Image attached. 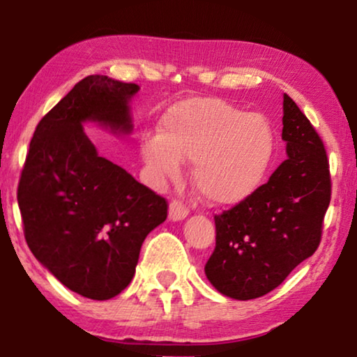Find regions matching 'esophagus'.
Returning a JSON list of instances; mask_svg holds the SVG:
<instances>
[{
	"mask_svg": "<svg viewBox=\"0 0 357 357\" xmlns=\"http://www.w3.org/2000/svg\"><path fill=\"white\" fill-rule=\"evenodd\" d=\"M190 209L180 201H172L169 206V219L170 220H183L188 215Z\"/></svg>",
	"mask_w": 357,
	"mask_h": 357,
	"instance_id": "34e87169",
	"label": "esophagus"
}]
</instances>
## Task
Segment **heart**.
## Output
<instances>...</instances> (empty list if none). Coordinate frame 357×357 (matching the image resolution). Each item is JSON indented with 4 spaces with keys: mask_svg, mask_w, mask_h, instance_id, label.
Segmentation results:
<instances>
[{
    "mask_svg": "<svg viewBox=\"0 0 357 357\" xmlns=\"http://www.w3.org/2000/svg\"><path fill=\"white\" fill-rule=\"evenodd\" d=\"M161 133L143 138L142 156L156 178H177L195 162L193 183L211 204L234 206L255 193L273 156V132L261 114H245L220 98H193L170 107Z\"/></svg>",
    "mask_w": 357,
    "mask_h": 357,
    "instance_id": "obj_1",
    "label": "heart"
}]
</instances>
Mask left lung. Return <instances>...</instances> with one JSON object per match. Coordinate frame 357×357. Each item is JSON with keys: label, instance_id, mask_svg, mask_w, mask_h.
I'll return each mask as SVG.
<instances>
[{"label": "left lung", "instance_id": "obj_1", "mask_svg": "<svg viewBox=\"0 0 357 357\" xmlns=\"http://www.w3.org/2000/svg\"><path fill=\"white\" fill-rule=\"evenodd\" d=\"M288 158L250 198L219 215L204 272L217 291L246 301L277 288L316 252L332 180L324 143L309 119L283 95Z\"/></svg>", "mask_w": 357, "mask_h": 357}]
</instances>
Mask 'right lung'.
<instances>
[{
	"label": "right lung",
	"mask_w": 357,
	"mask_h": 357,
	"mask_svg": "<svg viewBox=\"0 0 357 357\" xmlns=\"http://www.w3.org/2000/svg\"><path fill=\"white\" fill-rule=\"evenodd\" d=\"M138 90L107 75L80 80L38 122L17 187L30 251L64 287L98 301L132 282L144 238L167 219V201L98 156L82 126L130 133Z\"/></svg>",
	"instance_id": "right-lung-1"
}]
</instances>
